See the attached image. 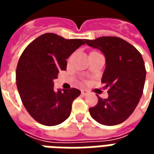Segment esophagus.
I'll use <instances>...</instances> for the list:
<instances>
[{"instance_id":"obj_1","label":"esophagus","mask_w":154,"mask_h":154,"mask_svg":"<svg viewBox=\"0 0 154 154\" xmlns=\"http://www.w3.org/2000/svg\"><path fill=\"white\" fill-rule=\"evenodd\" d=\"M81 91H82V94L83 96H86V95L88 93V91H87V90H84V89H82V90Z\"/></svg>"}]
</instances>
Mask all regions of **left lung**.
Here are the masks:
<instances>
[{"instance_id": "1", "label": "left lung", "mask_w": 154, "mask_h": 154, "mask_svg": "<svg viewBox=\"0 0 154 154\" xmlns=\"http://www.w3.org/2000/svg\"><path fill=\"white\" fill-rule=\"evenodd\" d=\"M85 42L105 55L106 66L101 82L106 84L104 88H109L108 98L97 96V106L89 109L91 116L104 125H119L134 112L142 97L146 77L142 55L118 37L103 36Z\"/></svg>"}]
</instances>
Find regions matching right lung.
I'll return each mask as SVG.
<instances>
[{"label":"right lung","instance_id":"obj_1","mask_svg":"<svg viewBox=\"0 0 154 154\" xmlns=\"http://www.w3.org/2000/svg\"><path fill=\"white\" fill-rule=\"evenodd\" d=\"M85 44L84 39H66L53 33L35 38L22 53L16 68V86L29 114L41 125H59L69 117L72 104L81 91L55 90L54 80L66 70L67 58Z\"/></svg>","mask_w":154,"mask_h":154}]
</instances>
